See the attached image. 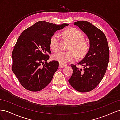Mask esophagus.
I'll use <instances>...</instances> for the list:
<instances>
[{
    "instance_id": "esophagus-1",
    "label": "esophagus",
    "mask_w": 120,
    "mask_h": 120,
    "mask_svg": "<svg viewBox=\"0 0 120 120\" xmlns=\"http://www.w3.org/2000/svg\"><path fill=\"white\" fill-rule=\"evenodd\" d=\"M67 64H64L63 63H59V68H63L65 67H66Z\"/></svg>"
}]
</instances>
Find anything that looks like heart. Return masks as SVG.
I'll return each instance as SVG.
<instances>
[{
	"mask_svg": "<svg viewBox=\"0 0 120 120\" xmlns=\"http://www.w3.org/2000/svg\"><path fill=\"white\" fill-rule=\"evenodd\" d=\"M64 34L71 41L67 50H59L53 54V59L60 62L67 63L74 60L79 56H82L86 53L88 46L84 41V36L79 30L75 28H70L64 32ZM60 38L57 34H53L50 38V48L53 51L59 48Z\"/></svg>",
	"mask_w": 120,
	"mask_h": 120,
	"instance_id": "obj_1",
	"label": "heart"
}]
</instances>
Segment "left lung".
Wrapping results in <instances>:
<instances>
[{
    "label": "left lung",
    "mask_w": 120,
    "mask_h": 120,
    "mask_svg": "<svg viewBox=\"0 0 120 120\" xmlns=\"http://www.w3.org/2000/svg\"><path fill=\"white\" fill-rule=\"evenodd\" d=\"M74 24L86 34L90 41V48L85 57L78 63L83 67L82 69L71 64L73 73L68 82L78 91L88 92L99 84L106 73L109 49L104 32L91 23L79 21Z\"/></svg>",
    "instance_id": "1"
}]
</instances>
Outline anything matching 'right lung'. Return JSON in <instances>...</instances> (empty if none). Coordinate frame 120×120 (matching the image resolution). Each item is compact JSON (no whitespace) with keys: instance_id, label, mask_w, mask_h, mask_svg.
<instances>
[{"instance_id":"obj_1","label":"right lung","mask_w":120,"mask_h":120,"mask_svg":"<svg viewBox=\"0 0 120 120\" xmlns=\"http://www.w3.org/2000/svg\"><path fill=\"white\" fill-rule=\"evenodd\" d=\"M68 25L39 21L24 30L17 39L12 52V71L25 89L39 91L52 80L59 62H47L48 53H51L50 38Z\"/></svg>"}]
</instances>
